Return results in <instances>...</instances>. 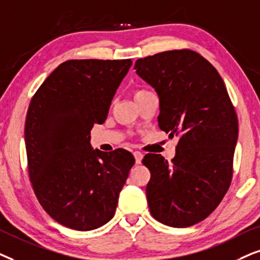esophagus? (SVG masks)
<instances>
[{
	"mask_svg": "<svg viewBox=\"0 0 260 260\" xmlns=\"http://www.w3.org/2000/svg\"><path fill=\"white\" fill-rule=\"evenodd\" d=\"M133 154H134V158H136L137 164H141V160H143L144 154L141 153V152H139V151H136Z\"/></svg>",
	"mask_w": 260,
	"mask_h": 260,
	"instance_id": "1",
	"label": "esophagus"
}]
</instances>
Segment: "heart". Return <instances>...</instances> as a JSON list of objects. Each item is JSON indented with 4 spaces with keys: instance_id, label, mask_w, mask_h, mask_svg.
<instances>
[{
    "instance_id": "1",
    "label": "heart",
    "mask_w": 260,
    "mask_h": 260,
    "mask_svg": "<svg viewBox=\"0 0 260 260\" xmlns=\"http://www.w3.org/2000/svg\"><path fill=\"white\" fill-rule=\"evenodd\" d=\"M145 92H147V90L138 89V90H136V92H134V98H138V96L143 95V94H145Z\"/></svg>"
}]
</instances>
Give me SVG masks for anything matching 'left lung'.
I'll list each match as a JSON object with an SVG mask.
<instances>
[{
    "label": "left lung",
    "mask_w": 260,
    "mask_h": 260,
    "mask_svg": "<svg viewBox=\"0 0 260 260\" xmlns=\"http://www.w3.org/2000/svg\"><path fill=\"white\" fill-rule=\"evenodd\" d=\"M134 69L159 96L161 131L178 137L171 161L147 153L151 215L183 228L205 220L219 206L233 177L238 116L216 69L192 50L140 58Z\"/></svg>",
    "instance_id": "obj_1"
}]
</instances>
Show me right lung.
<instances>
[{
	"instance_id": "right-lung-1",
	"label": "right lung",
	"mask_w": 260,
	"mask_h": 260,
	"mask_svg": "<svg viewBox=\"0 0 260 260\" xmlns=\"http://www.w3.org/2000/svg\"><path fill=\"white\" fill-rule=\"evenodd\" d=\"M132 60L61 63L30 100L25 143L30 184L52 219L91 231L115 214L119 193L136 162L123 148L92 150L90 131L103 123Z\"/></svg>"
}]
</instances>
